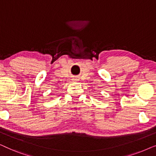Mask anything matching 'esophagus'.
<instances>
[{"label": "esophagus", "instance_id": "obj_1", "mask_svg": "<svg viewBox=\"0 0 156 156\" xmlns=\"http://www.w3.org/2000/svg\"><path fill=\"white\" fill-rule=\"evenodd\" d=\"M73 80H74V81H77V80H78L77 78H74Z\"/></svg>", "mask_w": 156, "mask_h": 156}]
</instances>
